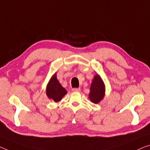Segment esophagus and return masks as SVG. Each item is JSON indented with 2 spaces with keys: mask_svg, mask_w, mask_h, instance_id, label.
I'll list each match as a JSON object with an SVG mask.
<instances>
[{
  "mask_svg": "<svg viewBox=\"0 0 150 150\" xmlns=\"http://www.w3.org/2000/svg\"><path fill=\"white\" fill-rule=\"evenodd\" d=\"M72 91L74 92H79L81 91V89L80 88H73V89H72Z\"/></svg>",
  "mask_w": 150,
  "mask_h": 150,
  "instance_id": "obj_1",
  "label": "esophagus"
}]
</instances>
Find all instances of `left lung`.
<instances>
[{
	"mask_svg": "<svg viewBox=\"0 0 150 150\" xmlns=\"http://www.w3.org/2000/svg\"><path fill=\"white\" fill-rule=\"evenodd\" d=\"M105 85L100 75L96 74L94 75L92 80L89 98L92 103L95 104L99 103L105 97Z\"/></svg>",
	"mask_w": 150,
	"mask_h": 150,
	"instance_id": "obj_1",
	"label": "left lung"
}]
</instances>
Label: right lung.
I'll return each mask as SVG.
<instances>
[{
	"instance_id": "1",
	"label": "right lung",
	"mask_w": 150,
	"mask_h": 150,
	"mask_svg": "<svg viewBox=\"0 0 150 150\" xmlns=\"http://www.w3.org/2000/svg\"><path fill=\"white\" fill-rule=\"evenodd\" d=\"M67 93V91L57 79V73L52 76L46 87V94L49 99L57 103Z\"/></svg>"
}]
</instances>
